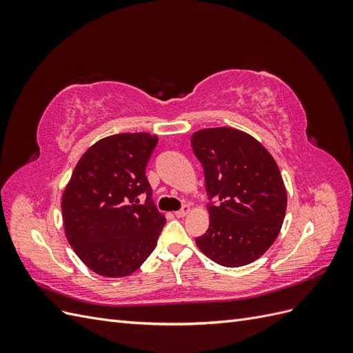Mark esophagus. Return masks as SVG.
Instances as JSON below:
<instances>
[{"label": "esophagus", "mask_w": 353, "mask_h": 353, "mask_svg": "<svg viewBox=\"0 0 353 353\" xmlns=\"http://www.w3.org/2000/svg\"><path fill=\"white\" fill-rule=\"evenodd\" d=\"M188 212H190V206H188V205H184L179 210L175 212V216H176V218H184V216L188 215Z\"/></svg>", "instance_id": "1"}]
</instances>
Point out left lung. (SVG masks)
Here are the masks:
<instances>
[{
	"instance_id": "left-lung-1",
	"label": "left lung",
	"mask_w": 353,
	"mask_h": 353,
	"mask_svg": "<svg viewBox=\"0 0 353 353\" xmlns=\"http://www.w3.org/2000/svg\"><path fill=\"white\" fill-rule=\"evenodd\" d=\"M205 172L209 228L199 249L222 266L252 263L281 230L287 193L280 169L266 148L234 128H209L191 137Z\"/></svg>"
}]
</instances>
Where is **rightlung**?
I'll use <instances>...</instances> for the list:
<instances>
[{
    "mask_svg": "<svg viewBox=\"0 0 353 353\" xmlns=\"http://www.w3.org/2000/svg\"><path fill=\"white\" fill-rule=\"evenodd\" d=\"M156 145L157 137L145 132L103 138L81 157L63 193L68 241L99 275H131L156 248L166 223L145 176Z\"/></svg>",
    "mask_w": 353,
    "mask_h": 353,
    "instance_id": "add662e5",
    "label": "right lung"
}]
</instances>
